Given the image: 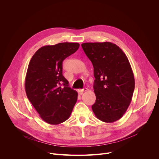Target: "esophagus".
<instances>
[{
  "instance_id": "1",
  "label": "esophagus",
  "mask_w": 159,
  "mask_h": 159,
  "mask_svg": "<svg viewBox=\"0 0 159 159\" xmlns=\"http://www.w3.org/2000/svg\"><path fill=\"white\" fill-rule=\"evenodd\" d=\"M87 90H88V89L87 88H84V89H79L78 91H79L80 94H82L84 92H85V91H87Z\"/></svg>"
}]
</instances>
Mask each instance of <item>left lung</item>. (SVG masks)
Segmentation results:
<instances>
[{
	"mask_svg": "<svg viewBox=\"0 0 159 159\" xmlns=\"http://www.w3.org/2000/svg\"><path fill=\"white\" fill-rule=\"evenodd\" d=\"M81 46L94 67L96 99L93 111L99 120L115 122L126 111L134 89L129 60L122 50L111 42L85 43Z\"/></svg>",
	"mask_w": 159,
	"mask_h": 159,
	"instance_id": "left-lung-1",
	"label": "left lung"
}]
</instances>
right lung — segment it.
<instances>
[{
  "instance_id": "obj_1",
  "label": "right lung",
  "mask_w": 159,
  "mask_h": 159,
  "mask_svg": "<svg viewBox=\"0 0 159 159\" xmlns=\"http://www.w3.org/2000/svg\"><path fill=\"white\" fill-rule=\"evenodd\" d=\"M60 43L40 48L31 58L25 79L27 97L43 121L58 125L70 116L78 93L62 74V63L79 48Z\"/></svg>"
}]
</instances>
